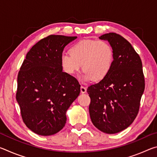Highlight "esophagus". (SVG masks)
I'll list each match as a JSON object with an SVG mask.
<instances>
[{
	"instance_id": "34e87169",
	"label": "esophagus",
	"mask_w": 157,
	"mask_h": 157,
	"mask_svg": "<svg viewBox=\"0 0 157 157\" xmlns=\"http://www.w3.org/2000/svg\"><path fill=\"white\" fill-rule=\"evenodd\" d=\"M80 91H81L82 94H84V93H86V88L82 85V86H80Z\"/></svg>"
}]
</instances>
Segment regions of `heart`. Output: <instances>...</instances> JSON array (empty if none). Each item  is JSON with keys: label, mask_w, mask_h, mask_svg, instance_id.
Instances as JSON below:
<instances>
[{"label": "heart", "mask_w": 157, "mask_h": 157, "mask_svg": "<svg viewBox=\"0 0 157 157\" xmlns=\"http://www.w3.org/2000/svg\"><path fill=\"white\" fill-rule=\"evenodd\" d=\"M70 55L63 53L61 65L69 75L83 69L82 78L85 81L98 82L107 76L113 62L114 52L109 43L104 40H82L69 50Z\"/></svg>", "instance_id": "b5f03b06"}]
</instances>
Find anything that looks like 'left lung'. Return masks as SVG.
<instances>
[{
	"label": "left lung",
	"mask_w": 157,
	"mask_h": 157,
	"mask_svg": "<svg viewBox=\"0 0 157 157\" xmlns=\"http://www.w3.org/2000/svg\"><path fill=\"white\" fill-rule=\"evenodd\" d=\"M114 52L112 67L107 76L91 85L89 114L94 126L107 134L127 128L136 118L145 89L141 59L131 44L116 33L100 36Z\"/></svg>",
	"instance_id": "8db88e82"
}]
</instances>
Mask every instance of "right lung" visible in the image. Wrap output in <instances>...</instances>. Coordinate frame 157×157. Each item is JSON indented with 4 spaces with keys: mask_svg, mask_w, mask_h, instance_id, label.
<instances>
[{
    "mask_svg": "<svg viewBox=\"0 0 157 157\" xmlns=\"http://www.w3.org/2000/svg\"><path fill=\"white\" fill-rule=\"evenodd\" d=\"M77 36L50 35L32 47L21 66L16 98L23 121L41 136L59 132L66 112L80 93L78 81L62 71L63 48Z\"/></svg>",
    "mask_w": 157,
    "mask_h": 157,
    "instance_id": "obj_1",
    "label": "right lung"
}]
</instances>
